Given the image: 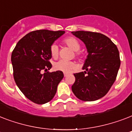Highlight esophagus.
<instances>
[{"mask_svg": "<svg viewBox=\"0 0 132 132\" xmlns=\"http://www.w3.org/2000/svg\"><path fill=\"white\" fill-rule=\"evenodd\" d=\"M64 77H67L68 76V74H67V73H64Z\"/></svg>", "mask_w": 132, "mask_h": 132, "instance_id": "obj_1", "label": "esophagus"}]
</instances>
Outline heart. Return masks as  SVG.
Segmentation results:
<instances>
[{
	"label": "heart",
	"instance_id": "heart-1",
	"mask_svg": "<svg viewBox=\"0 0 132 132\" xmlns=\"http://www.w3.org/2000/svg\"><path fill=\"white\" fill-rule=\"evenodd\" d=\"M63 43L68 46L72 51L75 52V56L78 58H82L83 54L78 51L80 49V44L76 38L74 37H68L63 40ZM50 53L52 57L57 59L59 55V49L56 44H52L50 48ZM54 68L56 70L62 71L65 73H69L74 71L77 68L76 64L72 61H66V60H60L54 64Z\"/></svg>",
	"mask_w": 132,
	"mask_h": 132
}]
</instances>
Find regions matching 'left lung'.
<instances>
[{"mask_svg":"<svg viewBox=\"0 0 132 132\" xmlns=\"http://www.w3.org/2000/svg\"><path fill=\"white\" fill-rule=\"evenodd\" d=\"M72 34L86 46L88 56L84 72L74 74L72 92L80 100L102 98L114 83L121 65L119 50L112 40L100 33L78 31Z\"/></svg>","mask_w":132,"mask_h":132,"instance_id":"8db88e82","label":"left lung"}]
</instances>
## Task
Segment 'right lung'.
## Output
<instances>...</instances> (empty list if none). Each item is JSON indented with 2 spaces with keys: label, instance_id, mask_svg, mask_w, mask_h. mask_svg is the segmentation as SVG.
<instances>
[{
  "label": "right lung",
  "instance_id": "obj_1",
  "mask_svg": "<svg viewBox=\"0 0 132 132\" xmlns=\"http://www.w3.org/2000/svg\"><path fill=\"white\" fill-rule=\"evenodd\" d=\"M64 31L37 30L20 39L11 54L13 78L24 96L37 104L53 99L64 74L62 71L46 72L51 68V46Z\"/></svg>",
  "mask_w": 132,
  "mask_h": 132
}]
</instances>
